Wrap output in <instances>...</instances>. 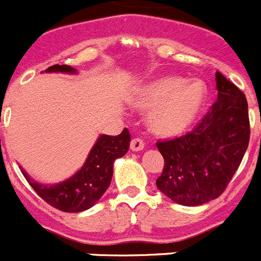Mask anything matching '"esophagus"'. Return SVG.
Instances as JSON below:
<instances>
[{
    "instance_id": "34e87169",
    "label": "esophagus",
    "mask_w": 261,
    "mask_h": 261,
    "mask_svg": "<svg viewBox=\"0 0 261 261\" xmlns=\"http://www.w3.org/2000/svg\"><path fill=\"white\" fill-rule=\"evenodd\" d=\"M143 148H144V142H143L140 138H134V139H131V143H130L131 151H134V152L142 151Z\"/></svg>"
}]
</instances>
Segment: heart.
<instances>
[{
  "mask_svg": "<svg viewBox=\"0 0 261 261\" xmlns=\"http://www.w3.org/2000/svg\"><path fill=\"white\" fill-rule=\"evenodd\" d=\"M206 92L198 82L185 83L179 78H161L148 83L136 93L135 104L152 110L149 126L154 134L171 138L186 133L198 119Z\"/></svg>",
  "mask_w": 261,
  "mask_h": 261,
  "instance_id": "b5f03b06",
  "label": "heart"
}]
</instances>
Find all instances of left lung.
Listing matches in <instances>:
<instances>
[{"label":"left lung","mask_w":261,"mask_h":261,"mask_svg":"<svg viewBox=\"0 0 261 261\" xmlns=\"http://www.w3.org/2000/svg\"><path fill=\"white\" fill-rule=\"evenodd\" d=\"M216 87L217 101L192 131L156 143L165 163L157 189L182 205H201L218 198L250 142L245 93L221 72H216Z\"/></svg>","instance_id":"left-lung-1"}]
</instances>
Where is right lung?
<instances>
[{"label":"right lung","instance_id":"add662e5","mask_svg":"<svg viewBox=\"0 0 261 261\" xmlns=\"http://www.w3.org/2000/svg\"><path fill=\"white\" fill-rule=\"evenodd\" d=\"M46 72H75L67 65H53ZM131 136L127 128L119 135H101L91 149L83 168L67 180L53 186L37 183L25 173L22 174L40 198L58 211L76 213L86 211L96 204L110 185L113 177V163L125 156L130 147Z\"/></svg>","mask_w":261,"mask_h":261}]
</instances>
